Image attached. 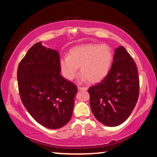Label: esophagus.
Instances as JSON below:
<instances>
[{
	"label": "esophagus",
	"mask_w": 157,
	"mask_h": 157,
	"mask_svg": "<svg viewBox=\"0 0 157 157\" xmlns=\"http://www.w3.org/2000/svg\"><path fill=\"white\" fill-rule=\"evenodd\" d=\"M77 90H78L79 91H82V90H84V91H85V90H87V87H77Z\"/></svg>",
	"instance_id": "obj_1"
}]
</instances>
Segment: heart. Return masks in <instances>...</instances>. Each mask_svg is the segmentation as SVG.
I'll return each instance as SVG.
<instances>
[{
  "instance_id": "obj_1",
  "label": "heart",
  "mask_w": 157,
  "mask_h": 157,
  "mask_svg": "<svg viewBox=\"0 0 157 157\" xmlns=\"http://www.w3.org/2000/svg\"><path fill=\"white\" fill-rule=\"evenodd\" d=\"M113 61V54L108 46L85 44L71 49L68 57L59 60V67L66 80H74L80 68L82 81L95 84L107 76Z\"/></svg>"
}]
</instances>
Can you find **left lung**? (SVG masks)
<instances>
[{"label":"left lung","mask_w":157,"mask_h":157,"mask_svg":"<svg viewBox=\"0 0 157 157\" xmlns=\"http://www.w3.org/2000/svg\"><path fill=\"white\" fill-rule=\"evenodd\" d=\"M88 93L92 111L101 124L114 127L128 118L139 98V78L135 62L124 47L115 49L109 73Z\"/></svg>","instance_id":"obj_1"}]
</instances>
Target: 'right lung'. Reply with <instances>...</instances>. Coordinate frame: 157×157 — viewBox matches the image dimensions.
Returning <instances> with one entry per match:
<instances>
[{"mask_svg":"<svg viewBox=\"0 0 157 157\" xmlns=\"http://www.w3.org/2000/svg\"><path fill=\"white\" fill-rule=\"evenodd\" d=\"M58 51L35 44L21 61L17 79L21 99L39 124L58 129L72 117L77 88L60 75Z\"/></svg>","mask_w":157,"mask_h":157,"instance_id":"right-lung-1","label":"right lung"}]
</instances>
